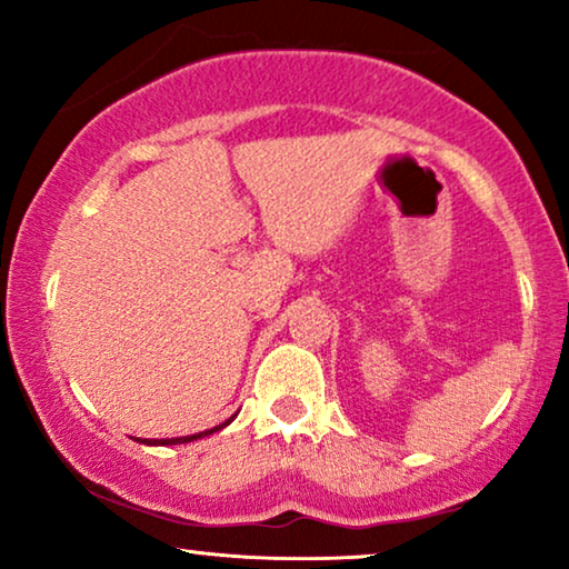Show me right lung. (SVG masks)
Here are the masks:
<instances>
[{
    "mask_svg": "<svg viewBox=\"0 0 569 569\" xmlns=\"http://www.w3.org/2000/svg\"><path fill=\"white\" fill-rule=\"evenodd\" d=\"M230 422H232V417L228 419V422H222L220 427H212V430H204V432H197V435H186V438H162V440H139V442H144V446H178V442H191V440L207 438V435L222 430V427H228Z\"/></svg>",
    "mask_w": 569,
    "mask_h": 569,
    "instance_id": "right-lung-1",
    "label": "right lung"
}]
</instances>
